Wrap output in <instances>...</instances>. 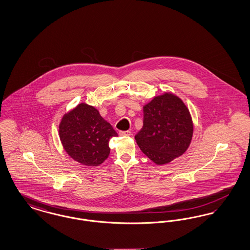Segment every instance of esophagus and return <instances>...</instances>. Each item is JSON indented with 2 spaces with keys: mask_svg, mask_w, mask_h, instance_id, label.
<instances>
[{
  "mask_svg": "<svg viewBox=\"0 0 250 250\" xmlns=\"http://www.w3.org/2000/svg\"><path fill=\"white\" fill-rule=\"evenodd\" d=\"M120 136H126V137H128V136H130L131 132L130 131H120L119 132Z\"/></svg>",
  "mask_w": 250,
  "mask_h": 250,
  "instance_id": "esophagus-1",
  "label": "esophagus"
}]
</instances>
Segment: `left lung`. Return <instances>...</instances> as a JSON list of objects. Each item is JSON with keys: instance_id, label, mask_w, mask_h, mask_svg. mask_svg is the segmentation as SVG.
Returning a JSON list of instances; mask_svg holds the SVG:
<instances>
[{"instance_id": "left-lung-1", "label": "left lung", "mask_w": 250, "mask_h": 250, "mask_svg": "<svg viewBox=\"0 0 250 250\" xmlns=\"http://www.w3.org/2000/svg\"><path fill=\"white\" fill-rule=\"evenodd\" d=\"M193 130L186 104L177 95L165 93L143 106V126L135 140L154 163L165 165L188 150Z\"/></svg>"}]
</instances>
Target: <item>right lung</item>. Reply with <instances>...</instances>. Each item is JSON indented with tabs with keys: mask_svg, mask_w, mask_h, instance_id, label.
Listing matches in <instances>:
<instances>
[{
	"mask_svg": "<svg viewBox=\"0 0 250 250\" xmlns=\"http://www.w3.org/2000/svg\"><path fill=\"white\" fill-rule=\"evenodd\" d=\"M59 136L64 151L75 161L95 167L107 159L108 142L118 134L95 107L81 103L62 116Z\"/></svg>",
	"mask_w": 250,
	"mask_h": 250,
	"instance_id": "obj_1",
	"label": "right lung"
}]
</instances>
